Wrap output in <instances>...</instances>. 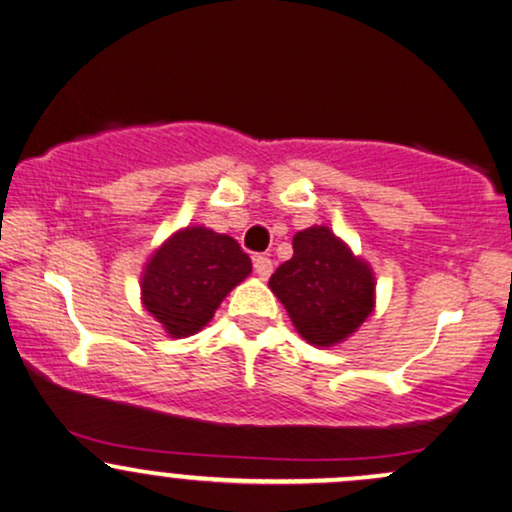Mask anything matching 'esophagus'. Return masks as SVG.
I'll return each mask as SVG.
<instances>
[{
  "mask_svg": "<svg viewBox=\"0 0 512 512\" xmlns=\"http://www.w3.org/2000/svg\"><path fill=\"white\" fill-rule=\"evenodd\" d=\"M252 264H255V274L260 276V279H267V276L272 274V269H274L272 260H269V257H264V255L252 257Z\"/></svg>",
  "mask_w": 512,
  "mask_h": 512,
  "instance_id": "1",
  "label": "esophagus"
}]
</instances>
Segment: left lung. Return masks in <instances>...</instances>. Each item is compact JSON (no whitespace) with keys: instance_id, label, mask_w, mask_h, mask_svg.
Returning <instances> with one entry per match:
<instances>
[{"instance_id":"obj_1","label":"left lung","mask_w":512,"mask_h":512,"mask_svg":"<svg viewBox=\"0 0 512 512\" xmlns=\"http://www.w3.org/2000/svg\"><path fill=\"white\" fill-rule=\"evenodd\" d=\"M293 327L313 346H334L373 313V272L327 226L293 236V257L269 279Z\"/></svg>"}]
</instances>
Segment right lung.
I'll return each mask as SVG.
<instances>
[{"label": "right lung", "instance_id": "add662e5", "mask_svg": "<svg viewBox=\"0 0 512 512\" xmlns=\"http://www.w3.org/2000/svg\"><path fill=\"white\" fill-rule=\"evenodd\" d=\"M252 272L231 236L192 226L154 252L142 279L144 308L170 337H190L214 317L223 298Z\"/></svg>", "mask_w": 512, "mask_h": 512}]
</instances>
